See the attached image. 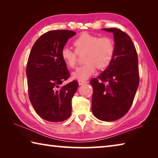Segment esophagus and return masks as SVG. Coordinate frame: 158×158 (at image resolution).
<instances>
[{
    "instance_id": "1",
    "label": "esophagus",
    "mask_w": 158,
    "mask_h": 158,
    "mask_svg": "<svg viewBox=\"0 0 158 158\" xmlns=\"http://www.w3.org/2000/svg\"><path fill=\"white\" fill-rule=\"evenodd\" d=\"M78 83H79V84L80 85H84V84H87L88 81H84V80H79Z\"/></svg>"
}]
</instances>
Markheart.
Segmentation results:
<instances>
[{
  "mask_svg": "<svg viewBox=\"0 0 158 158\" xmlns=\"http://www.w3.org/2000/svg\"><path fill=\"white\" fill-rule=\"evenodd\" d=\"M73 45L75 51L63 47L60 51V57L69 68L75 67L77 54L84 52L85 64L79 67L73 73L74 79L85 80L93 75L97 69H105L113 61L116 46L113 40L107 36L99 37L96 35L84 33L74 40Z\"/></svg>",
  "mask_w": 158,
  "mask_h": 158,
  "instance_id": "obj_1",
  "label": "heart"
}]
</instances>
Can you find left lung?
<instances>
[{
  "label": "left lung",
  "mask_w": 158,
  "mask_h": 158,
  "mask_svg": "<svg viewBox=\"0 0 158 158\" xmlns=\"http://www.w3.org/2000/svg\"><path fill=\"white\" fill-rule=\"evenodd\" d=\"M114 33L116 53L113 61L97 78L93 89L92 111L97 118L114 121L129 111L139 84L138 56L132 40L118 28H103Z\"/></svg>",
  "instance_id": "obj_1"
}]
</instances>
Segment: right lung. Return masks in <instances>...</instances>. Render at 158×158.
Instances as JSON below:
<instances>
[{"mask_svg":"<svg viewBox=\"0 0 158 158\" xmlns=\"http://www.w3.org/2000/svg\"><path fill=\"white\" fill-rule=\"evenodd\" d=\"M75 34L69 30L47 32L37 40L29 54L26 65L29 100L45 121L61 122L71 116V101L79 84L74 80L62 85L70 74L60 51Z\"/></svg>","mask_w":158,"mask_h":158,"instance_id":"obj_1","label":"right lung"}]
</instances>
